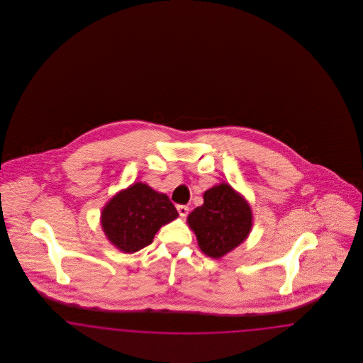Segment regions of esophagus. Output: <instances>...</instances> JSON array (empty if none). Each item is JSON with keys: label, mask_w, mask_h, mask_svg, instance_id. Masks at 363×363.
I'll return each mask as SVG.
<instances>
[{"label": "esophagus", "mask_w": 363, "mask_h": 363, "mask_svg": "<svg viewBox=\"0 0 363 363\" xmlns=\"http://www.w3.org/2000/svg\"><path fill=\"white\" fill-rule=\"evenodd\" d=\"M177 209H178V213H179L182 218H185V216L189 213V207H188V206H178Z\"/></svg>", "instance_id": "esophagus-1"}]
</instances>
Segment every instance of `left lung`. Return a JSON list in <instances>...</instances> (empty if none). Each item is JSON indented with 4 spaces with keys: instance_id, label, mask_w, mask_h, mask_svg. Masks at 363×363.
Listing matches in <instances>:
<instances>
[{
    "instance_id": "left-lung-1",
    "label": "left lung",
    "mask_w": 363,
    "mask_h": 363,
    "mask_svg": "<svg viewBox=\"0 0 363 363\" xmlns=\"http://www.w3.org/2000/svg\"><path fill=\"white\" fill-rule=\"evenodd\" d=\"M188 225L203 253L220 259L247 238L253 225L252 208L223 182L204 193V204L190 213Z\"/></svg>"
}]
</instances>
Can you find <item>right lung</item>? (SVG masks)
<instances>
[{
	"label": "right lung",
	"instance_id": "1",
	"mask_svg": "<svg viewBox=\"0 0 363 363\" xmlns=\"http://www.w3.org/2000/svg\"><path fill=\"white\" fill-rule=\"evenodd\" d=\"M178 218L164 193L136 182L118 191L104 206L101 223L107 240L123 253H135L151 245L157 230Z\"/></svg>",
	"mask_w": 363,
	"mask_h": 363
}]
</instances>
